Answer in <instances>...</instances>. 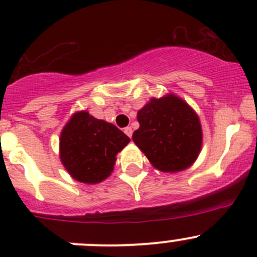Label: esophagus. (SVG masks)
I'll list each match as a JSON object with an SVG mask.
<instances>
[{
	"label": "esophagus",
	"instance_id": "34e87169",
	"mask_svg": "<svg viewBox=\"0 0 257 257\" xmlns=\"http://www.w3.org/2000/svg\"><path fill=\"white\" fill-rule=\"evenodd\" d=\"M124 133H125L126 136L129 137V138H132V134H133V129H132L131 126H126V128H124Z\"/></svg>",
	"mask_w": 257,
	"mask_h": 257
}]
</instances>
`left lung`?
I'll list each match as a JSON object with an SVG mask.
<instances>
[{
    "instance_id": "left-lung-1",
    "label": "left lung",
    "mask_w": 257,
    "mask_h": 257,
    "mask_svg": "<svg viewBox=\"0 0 257 257\" xmlns=\"http://www.w3.org/2000/svg\"><path fill=\"white\" fill-rule=\"evenodd\" d=\"M139 129L133 142L162 172L190 167L201 149L203 133L196 113L180 98H153L138 112Z\"/></svg>"
}]
</instances>
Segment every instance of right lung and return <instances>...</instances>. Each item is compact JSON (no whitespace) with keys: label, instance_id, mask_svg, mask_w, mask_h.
I'll return each mask as SVG.
<instances>
[{"label":"right lung","instance_id":"right-lung-1","mask_svg":"<svg viewBox=\"0 0 257 257\" xmlns=\"http://www.w3.org/2000/svg\"><path fill=\"white\" fill-rule=\"evenodd\" d=\"M131 139L115 125L88 112L74 114L61 134V160L72 178L95 184L113 172L115 155Z\"/></svg>","mask_w":257,"mask_h":257}]
</instances>
